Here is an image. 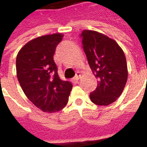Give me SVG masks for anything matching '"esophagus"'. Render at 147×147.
I'll return each mask as SVG.
<instances>
[{"label":"esophagus","instance_id":"1","mask_svg":"<svg viewBox=\"0 0 147 147\" xmlns=\"http://www.w3.org/2000/svg\"><path fill=\"white\" fill-rule=\"evenodd\" d=\"M81 72H80V71H78V72H76V76L74 77V80H79L80 79V77H81Z\"/></svg>","mask_w":147,"mask_h":147}]
</instances>
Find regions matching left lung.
<instances>
[{
	"label": "left lung",
	"mask_w": 147,
	"mask_h": 147,
	"mask_svg": "<svg viewBox=\"0 0 147 147\" xmlns=\"http://www.w3.org/2000/svg\"><path fill=\"white\" fill-rule=\"evenodd\" d=\"M81 37L90 67L98 80L90 98L95 105H110L121 95L127 80L124 53L115 40L104 34L84 30Z\"/></svg>",
	"instance_id": "8db88e82"
}]
</instances>
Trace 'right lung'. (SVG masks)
<instances>
[{
    "label": "right lung",
    "instance_id": "1",
    "mask_svg": "<svg viewBox=\"0 0 147 147\" xmlns=\"http://www.w3.org/2000/svg\"><path fill=\"white\" fill-rule=\"evenodd\" d=\"M64 34H47L30 40L16 57V76L27 98L45 113H57L65 107L72 88L61 80L53 60L57 45Z\"/></svg>",
    "mask_w": 147,
    "mask_h": 147
}]
</instances>
